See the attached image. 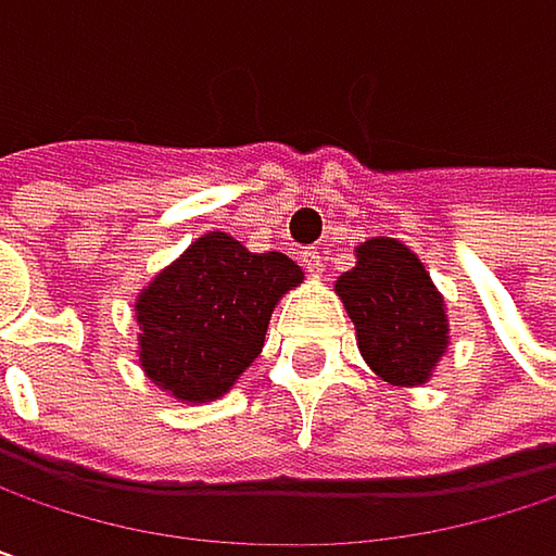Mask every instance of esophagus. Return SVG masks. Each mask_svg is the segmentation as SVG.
Returning <instances> with one entry per match:
<instances>
[{"label":"esophagus","instance_id":"obj_1","mask_svg":"<svg viewBox=\"0 0 556 556\" xmlns=\"http://www.w3.org/2000/svg\"><path fill=\"white\" fill-rule=\"evenodd\" d=\"M299 261H302V267H305L312 277H318V274H321V267H325V264H321V251H318V248H305V251L299 254Z\"/></svg>","mask_w":556,"mask_h":556}]
</instances>
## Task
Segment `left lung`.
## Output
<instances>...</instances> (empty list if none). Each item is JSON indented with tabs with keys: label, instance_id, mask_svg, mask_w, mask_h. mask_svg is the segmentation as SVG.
Returning a JSON list of instances; mask_svg holds the SVG:
<instances>
[{
	"label": "left lung",
	"instance_id": "8db88e82",
	"mask_svg": "<svg viewBox=\"0 0 556 556\" xmlns=\"http://www.w3.org/2000/svg\"><path fill=\"white\" fill-rule=\"evenodd\" d=\"M357 348L370 370L392 387H421L447 351L444 295L425 264L395 238H370L357 264L338 277Z\"/></svg>",
	"mask_w": 556,
	"mask_h": 556
}]
</instances>
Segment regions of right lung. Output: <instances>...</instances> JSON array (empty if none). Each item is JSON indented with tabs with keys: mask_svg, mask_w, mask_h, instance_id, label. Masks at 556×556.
<instances>
[{
	"mask_svg": "<svg viewBox=\"0 0 556 556\" xmlns=\"http://www.w3.org/2000/svg\"><path fill=\"white\" fill-rule=\"evenodd\" d=\"M302 270L279 251L251 254L225 231L192 241L135 302L144 374L182 402H212L264 348L270 315Z\"/></svg>",
	"mask_w": 556,
	"mask_h": 556,
	"instance_id": "1",
	"label": "right lung"
}]
</instances>
